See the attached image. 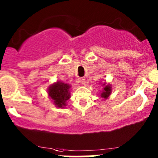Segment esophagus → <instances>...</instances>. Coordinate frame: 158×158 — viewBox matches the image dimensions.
<instances>
[{"label":"esophagus","mask_w":158,"mask_h":158,"mask_svg":"<svg viewBox=\"0 0 158 158\" xmlns=\"http://www.w3.org/2000/svg\"><path fill=\"white\" fill-rule=\"evenodd\" d=\"M80 81H81V83L82 84V85H85V77H81L80 79Z\"/></svg>","instance_id":"1"}]
</instances>
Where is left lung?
I'll return each instance as SVG.
<instances>
[{
  "mask_svg": "<svg viewBox=\"0 0 158 158\" xmlns=\"http://www.w3.org/2000/svg\"><path fill=\"white\" fill-rule=\"evenodd\" d=\"M105 84H104V85ZM111 89L110 87V85H106L105 87L104 88V90L101 93V97L104 99H107L108 96H110L111 94Z\"/></svg>",
  "mask_w": 158,
  "mask_h": 158,
  "instance_id": "left-lung-1",
  "label": "left lung"
}]
</instances>
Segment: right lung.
Here are the masks:
<instances>
[{"label": "right lung", "mask_w": 158, "mask_h": 158, "mask_svg": "<svg viewBox=\"0 0 158 158\" xmlns=\"http://www.w3.org/2000/svg\"><path fill=\"white\" fill-rule=\"evenodd\" d=\"M70 85L62 82H57L49 88L48 94L58 107L65 106V102L69 99Z\"/></svg>", "instance_id": "right-lung-1"}]
</instances>
